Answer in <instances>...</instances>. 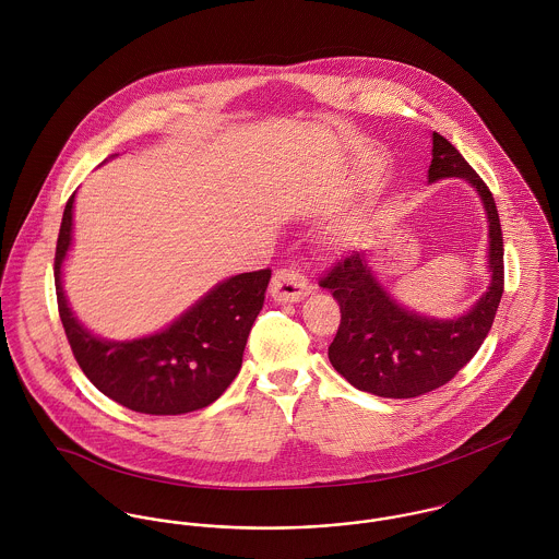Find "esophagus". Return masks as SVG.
I'll return each mask as SVG.
<instances>
[{
	"label": "esophagus",
	"mask_w": 559,
	"mask_h": 559,
	"mask_svg": "<svg viewBox=\"0 0 559 559\" xmlns=\"http://www.w3.org/2000/svg\"><path fill=\"white\" fill-rule=\"evenodd\" d=\"M310 284L308 277L295 269H280L271 280V297L277 304H295L308 297Z\"/></svg>",
	"instance_id": "1"
}]
</instances>
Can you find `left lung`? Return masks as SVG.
Wrapping results in <instances>:
<instances>
[{
    "mask_svg": "<svg viewBox=\"0 0 559 559\" xmlns=\"http://www.w3.org/2000/svg\"><path fill=\"white\" fill-rule=\"evenodd\" d=\"M465 178L478 189L488 215L490 286L461 319L417 317L374 280L366 253L342 255L322 277L340 306V326L329 346L331 366L357 390L381 399H415L456 377L478 353L503 295V237L495 198L465 157L432 133L428 180Z\"/></svg>",
    "mask_w": 559,
    "mask_h": 559,
    "instance_id": "1",
    "label": "left lung"
}]
</instances>
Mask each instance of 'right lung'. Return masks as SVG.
<instances>
[{"label": "right lung", "mask_w": 559, "mask_h": 559, "mask_svg": "<svg viewBox=\"0 0 559 559\" xmlns=\"http://www.w3.org/2000/svg\"><path fill=\"white\" fill-rule=\"evenodd\" d=\"M73 198H69L58 247L56 295L71 350L90 383L107 399L148 415H180L219 399L239 374L251 324L262 310L271 269L240 273L215 286L165 331L133 342L94 337L73 317L60 269L71 247Z\"/></svg>", "instance_id": "1"}]
</instances>
